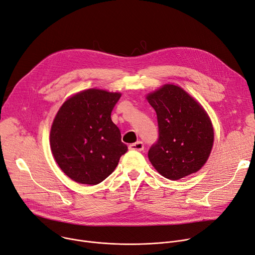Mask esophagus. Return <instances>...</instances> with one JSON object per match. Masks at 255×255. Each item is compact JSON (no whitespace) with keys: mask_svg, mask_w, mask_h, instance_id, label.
I'll list each match as a JSON object with an SVG mask.
<instances>
[{"mask_svg":"<svg viewBox=\"0 0 255 255\" xmlns=\"http://www.w3.org/2000/svg\"><path fill=\"white\" fill-rule=\"evenodd\" d=\"M129 148H130L131 150L141 151V150H143V148H144V144H143L142 141H136L135 143H131V144L129 145Z\"/></svg>","mask_w":255,"mask_h":255,"instance_id":"obj_1","label":"esophagus"}]
</instances>
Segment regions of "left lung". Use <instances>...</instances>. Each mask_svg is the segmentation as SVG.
Returning a JSON list of instances; mask_svg holds the SVG:
<instances>
[{
  "instance_id": "left-lung-1",
  "label": "left lung",
  "mask_w": 255,
  "mask_h": 255,
  "mask_svg": "<svg viewBox=\"0 0 255 255\" xmlns=\"http://www.w3.org/2000/svg\"><path fill=\"white\" fill-rule=\"evenodd\" d=\"M156 111L159 136L148 149V159L164 177L177 180L197 172L213 145L210 119L183 89L167 84L146 96Z\"/></svg>"
}]
</instances>
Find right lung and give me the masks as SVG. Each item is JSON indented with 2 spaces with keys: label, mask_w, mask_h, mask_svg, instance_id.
I'll return each instance as SVG.
<instances>
[{
  "label": "right lung",
  "mask_w": 255,
  "mask_h": 255,
  "mask_svg": "<svg viewBox=\"0 0 255 255\" xmlns=\"http://www.w3.org/2000/svg\"><path fill=\"white\" fill-rule=\"evenodd\" d=\"M120 97V93L88 89L59 109L51 127V150L61 170L76 182L104 181L128 150L111 119Z\"/></svg>",
  "instance_id": "right-lung-1"
}]
</instances>
